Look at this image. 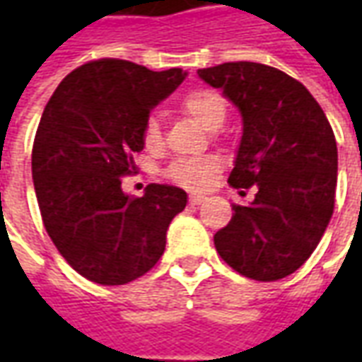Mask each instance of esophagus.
I'll return each mask as SVG.
<instances>
[{
  "mask_svg": "<svg viewBox=\"0 0 362 362\" xmlns=\"http://www.w3.org/2000/svg\"><path fill=\"white\" fill-rule=\"evenodd\" d=\"M205 199H207V197L202 196V194H192V196H189V204H192V205H202Z\"/></svg>",
  "mask_w": 362,
  "mask_h": 362,
  "instance_id": "1",
  "label": "esophagus"
}]
</instances>
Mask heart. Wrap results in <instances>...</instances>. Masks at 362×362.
I'll use <instances>...</instances> for the list:
<instances>
[{"instance_id":"b5f03b06","label":"heart","mask_w":362,"mask_h":362,"mask_svg":"<svg viewBox=\"0 0 362 362\" xmlns=\"http://www.w3.org/2000/svg\"><path fill=\"white\" fill-rule=\"evenodd\" d=\"M182 108L196 119L199 126L207 132H217L227 118V103L225 98L211 89L189 90L182 98ZM143 145L147 149L160 147V122L157 116L151 114L143 124ZM217 173V160L215 158H178L168 166L166 176L184 188H204L211 180L213 174Z\"/></svg>"}]
</instances>
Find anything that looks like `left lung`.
Instances as JSON below:
<instances>
[{"mask_svg": "<svg viewBox=\"0 0 362 362\" xmlns=\"http://www.w3.org/2000/svg\"><path fill=\"white\" fill-rule=\"evenodd\" d=\"M197 75L243 118L228 184L258 188L248 205L233 204V219L213 236L215 248L244 277L283 279L310 258L334 213L332 126L303 83L275 67L230 62Z\"/></svg>", "mask_w": 362, "mask_h": 362, "instance_id": "left-lung-1", "label": "left lung"}]
</instances>
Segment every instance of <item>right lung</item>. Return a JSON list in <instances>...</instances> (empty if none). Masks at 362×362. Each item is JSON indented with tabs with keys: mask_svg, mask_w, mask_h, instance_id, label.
<instances>
[{
	"mask_svg": "<svg viewBox=\"0 0 362 362\" xmlns=\"http://www.w3.org/2000/svg\"><path fill=\"white\" fill-rule=\"evenodd\" d=\"M178 67L151 71L126 59L77 67L46 104L33 147V182L44 227L75 272L98 285H124L155 266L170 221L188 194L149 184L122 189L143 151V124L184 79Z\"/></svg>",
	"mask_w": 362,
	"mask_h": 362,
	"instance_id": "1",
	"label": "right lung"
}]
</instances>
